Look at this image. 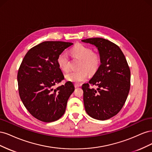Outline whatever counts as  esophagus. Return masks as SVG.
Segmentation results:
<instances>
[{"label": "esophagus", "instance_id": "1", "mask_svg": "<svg viewBox=\"0 0 152 152\" xmlns=\"http://www.w3.org/2000/svg\"><path fill=\"white\" fill-rule=\"evenodd\" d=\"M75 88H77V87H80V84H75Z\"/></svg>", "mask_w": 152, "mask_h": 152}]
</instances>
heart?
<instances>
[{
	"label": "heart",
	"instance_id": "1",
	"mask_svg": "<svg viewBox=\"0 0 152 152\" xmlns=\"http://www.w3.org/2000/svg\"><path fill=\"white\" fill-rule=\"evenodd\" d=\"M72 53L75 56L82 59L78 71H71L66 73L65 78L66 80L76 83L85 81L89 77V72L93 73L98 70L101 64V57L98 53H94L91 48L84 44H77L72 49ZM58 66L62 70L67 72L70 69V59L66 51H63L59 54L57 59Z\"/></svg>",
	"mask_w": 152,
	"mask_h": 152
}]
</instances>
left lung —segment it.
I'll return each instance as SVG.
<instances>
[{
	"label": "left lung",
	"mask_w": 152,
	"mask_h": 152,
	"mask_svg": "<svg viewBox=\"0 0 152 152\" xmlns=\"http://www.w3.org/2000/svg\"><path fill=\"white\" fill-rule=\"evenodd\" d=\"M98 48L101 65L89 83L84 84V103L92 118L105 121L116 115L125 104L131 86V71L117 45L103 38L82 40ZM90 85H97L96 90Z\"/></svg>",
	"instance_id": "obj_1"
}]
</instances>
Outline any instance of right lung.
<instances>
[{"instance_id":"add662e5","label":"right lung","mask_w":152,"mask_h":152,"mask_svg":"<svg viewBox=\"0 0 152 152\" xmlns=\"http://www.w3.org/2000/svg\"><path fill=\"white\" fill-rule=\"evenodd\" d=\"M73 44L45 41L31 48L18 72V91L25 108L32 116L44 122L60 118L65 113L68 99L75 87L68 81L58 66L59 54Z\"/></svg>"}]
</instances>
